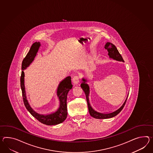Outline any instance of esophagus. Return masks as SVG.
<instances>
[{"instance_id": "obj_1", "label": "esophagus", "mask_w": 153, "mask_h": 153, "mask_svg": "<svg viewBox=\"0 0 153 153\" xmlns=\"http://www.w3.org/2000/svg\"><path fill=\"white\" fill-rule=\"evenodd\" d=\"M72 82L75 85H77L79 82V77L78 76H75L72 78Z\"/></svg>"}]
</instances>
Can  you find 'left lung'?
Returning a JSON list of instances; mask_svg holds the SVG:
<instances>
[{"label":"left lung","mask_w":153,"mask_h":153,"mask_svg":"<svg viewBox=\"0 0 153 153\" xmlns=\"http://www.w3.org/2000/svg\"><path fill=\"white\" fill-rule=\"evenodd\" d=\"M104 48L107 50L108 52V55L109 56V57L112 58L114 60H117V61L124 62V60H123V57L120 54V53L118 51V50L117 49L115 45H113V44L111 43V42H107V43H106V44L105 45ZM82 81H83V82L81 85V87L82 90L84 91V92L85 93V94H86V100H87V104H88V111L90 112V115L92 116V117L94 118H96V119L110 118L115 117L118 114H119L120 112H121V111L123 109V108H124V107L126 104L128 95L127 98H126L125 102H124L123 105L116 111L112 112V113H107V114L100 113H98V112L95 111L91 107V106L90 104V102H89V93H90L89 86L86 83V82H87V81L85 78H82Z\"/></svg>","instance_id":"1"}]
</instances>
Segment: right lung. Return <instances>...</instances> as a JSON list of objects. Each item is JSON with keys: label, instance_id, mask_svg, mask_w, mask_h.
Instances as JSON below:
<instances>
[{"label": "right lung", "instance_id": "right-lung-1", "mask_svg": "<svg viewBox=\"0 0 153 153\" xmlns=\"http://www.w3.org/2000/svg\"><path fill=\"white\" fill-rule=\"evenodd\" d=\"M40 46L39 42H35L30 48V50L27 53L25 57L22 61V74L20 77V86L22 91V99L24 105L30 114L39 120L40 122L48 126L56 125L60 124L67 118V97L68 92L72 87L71 84V77L68 76L60 82L57 88V94L60 100V107L55 113L48 115H41L34 111L31 108L30 105L26 100V93L24 86V72L23 70L26 69L30 63L34 60V57L36 55L39 48Z\"/></svg>", "mask_w": 153, "mask_h": 153}]
</instances>
